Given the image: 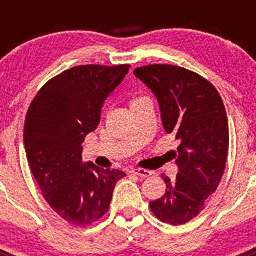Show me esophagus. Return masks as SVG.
<instances>
[{
  "label": "esophagus",
  "mask_w": 256,
  "mask_h": 256,
  "mask_svg": "<svg viewBox=\"0 0 256 256\" xmlns=\"http://www.w3.org/2000/svg\"><path fill=\"white\" fill-rule=\"evenodd\" d=\"M132 173L136 174V176H138V177L146 178V177H150L151 174H152V172L146 170V169H132Z\"/></svg>",
  "instance_id": "obj_1"
}]
</instances>
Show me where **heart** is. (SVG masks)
Masks as SVG:
<instances>
[{
	"mask_svg": "<svg viewBox=\"0 0 256 256\" xmlns=\"http://www.w3.org/2000/svg\"><path fill=\"white\" fill-rule=\"evenodd\" d=\"M136 101H137V100H136Z\"/></svg>",
	"mask_w": 256,
	"mask_h": 256,
	"instance_id": "1",
	"label": "heart"
}]
</instances>
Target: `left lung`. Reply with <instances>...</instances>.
Segmentation results:
<instances>
[{"label": "left lung", "instance_id": "8db88e82", "mask_svg": "<svg viewBox=\"0 0 256 256\" xmlns=\"http://www.w3.org/2000/svg\"><path fill=\"white\" fill-rule=\"evenodd\" d=\"M134 76L156 97L165 132L180 141L177 178L162 174L166 192L151 201V210L162 222L184 224L204 210L224 173L230 144L226 108L212 83L183 68L148 65L136 69Z\"/></svg>", "mask_w": 256, "mask_h": 256}]
</instances>
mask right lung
I'll list each match as a JSON object with an SVG mask.
<instances>
[{
	"label": "right lung",
	"mask_w": 256,
	"mask_h": 256,
	"mask_svg": "<svg viewBox=\"0 0 256 256\" xmlns=\"http://www.w3.org/2000/svg\"><path fill=\"white\" fill-rule=\"evenodd\" d=\"M128 65H82L40 88L28 110L24 144L30 170L58 216L87 227L108 212L115 184L126 176L83 162V141L101 108L128 74Z\"/></svg>",
	"instance_id": "right-lung-1"
}]
</instances>
